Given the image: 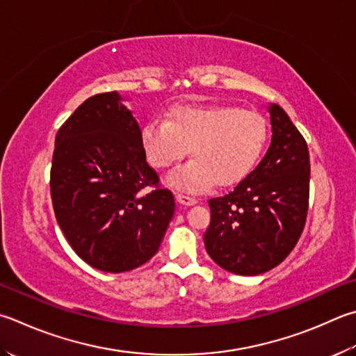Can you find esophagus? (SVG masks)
Here are the masks:
<instances>
[{"instance_id":"34e87169","label":"esophagus","mask_w":356,"mask_h":356,"mask_svg":"<svg viewBox=\"0 0 356 356\" xmlns=\"http://www.w3.org/2000/svg\"><path fill=\"white\" fill-rule=\"evenodd\" d=\"M177 200H178V203H181L183 206H192V204H197L198 203V200L195 197L184 195V193H178Z\"/></svg>"}]
</instances>
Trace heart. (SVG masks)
Returning a JSON list of instances; mask_svg holds the SVG:
<instances>
[{
  "label": "heart",
  "instance_id": "1",
  "mask_svg": "<svg viewBox=\"0 0 356 356\" xmlns=\"http://www.w3.org/2000/svg\"><path fill=\"white\" fill-rule=\"evenodd\" d=\"M149 163L167 169L191 153L193 159L169 175L181 189L231 186L257 164L268 140L264 116L231 105H181L169 119H152L140 133Z\"/></svg>",
  "mask_w": 356,
  "mask_h": 356
}]
</instances>
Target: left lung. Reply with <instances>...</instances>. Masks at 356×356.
<instances>
[{"instance_id":"1","label":"left lung","mask_w":356,"mask_h":356,"mask_svg":"<svg viewBox=\"0 0 356 356\" xmlns=\"http://www.w3.org/2000/svg\"><path fill=\"white\" fill-rule=\"evenodd\" d=\"M273 127L266 155L223 197L211 198L206 251L240 276L277 266L302 234L310 195V156L304 136L279 105L268 106Z\"/></svg>"}]
</instances>
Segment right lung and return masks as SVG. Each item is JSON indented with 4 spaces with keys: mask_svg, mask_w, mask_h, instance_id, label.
I'll return each instance as SVG.
<instances>
[{
    "mask_svg": "<svg viewBox=\"0 0 356 356\" xmlns=\"http://www.w3.org/2000/svg\"><path fill=\"white\" fill-rule=\"evenodd\" d=\"M122 100L118 91L86 99L58 129L51 167L58 226L77 256L105 273L149 261L175 213Z\"/></svg>",
    "mask_w": 356,
    "mask_h": 356,
    "instance_id": "1",
    "label": "right lung"
}]
</instances>
